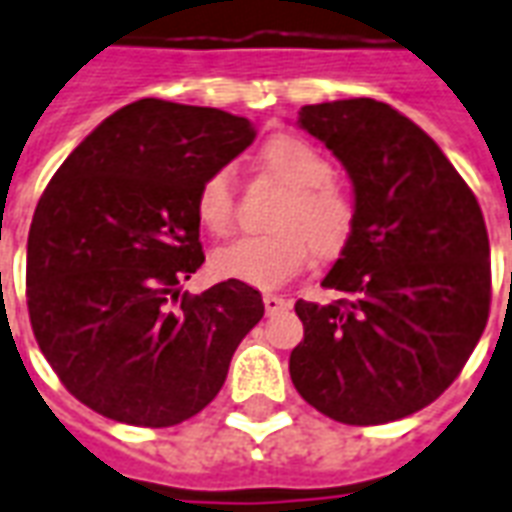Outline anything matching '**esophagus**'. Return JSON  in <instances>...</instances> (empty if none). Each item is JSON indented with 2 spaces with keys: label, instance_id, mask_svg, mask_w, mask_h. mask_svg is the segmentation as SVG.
Returning a JSON list of instances; mask_svg holds the SVG:
<instances>
[{
  "label": "esophagus",
  "instance_id": "obj_1",
  "mask_svg": "<svg viewBox=\"0 0 512 512\" xmlns=\"http://www.w3.org/2000/svg\"><path fill=\"white\" fill-rule=\"evenodd\" d=\"M263 304H266V312H282V309H290V301H287L285 295H276V293H266L263 295Z\"/></svg>",
  "mask_w": 512,
  "mask_h": 512
}]
</instances>
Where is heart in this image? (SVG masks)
Masks as SVG:
<instances>
[{
  "label": "heart",
  "instance_id": "obj_1",
  "mask_svg": "<svg viewBox=\"0 0 512 512\" xmlns=\"http://www.w3.org/2000/svg\"><path fill=\"white\" fill-rule=\"evenodd\" d=\"M260 168L287 189L274 214L276 233L238 238L211 255L219 279L252 287H276L293 279L317 255L333 260L355 233V203L333 184V165L323 151L298 135H274L260 149ZM198 222L214 236H227L236 222L233 170L217 168L200 181L195 195Z\"/></svg>",
  "mask_w": 512,
  "mask_h": 512
}]
</instances>
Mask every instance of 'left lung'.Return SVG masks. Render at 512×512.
Returning <instances> with one entry per match:
<instances>
[{"mask_svg": "<svg viewBox=\"0 0 512 512\" xmlns=\"http://www.w3.org/2000/svg\"><path fill=\"white\" fill-rule=\"evenodd\" d=\"M298 124L344 165L358 219L323 279L342 298L295 304V391L350 426L407 418L448 391L486 328L483 211L437 143L385 102L304 105Z\"/></svg>", "mask_w": 512, "mask_h": 512, "instance_id": "left-lung-1", "label": "left lung"}]
</instances>
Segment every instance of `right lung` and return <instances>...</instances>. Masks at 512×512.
Listing matches in <instances>:
<instances>
[{"instance_id":"1","label":"right lung","mask_w":512,"mask_h":512,"mask_svg":"<svg viewBox=\"0 0 512 512\" xmlns=\"http://www.w3.org/2000/svg\"><path fill=\"white\" fill-rule=\"evenodd\" d=\"M255 140L244 116L138 100L78 143L34 208L26 306L45 361L105 418L165 429L198 415L266 312L227 279L181 293L203 266L200 181Z\"/></svg>"}]
</instances>
